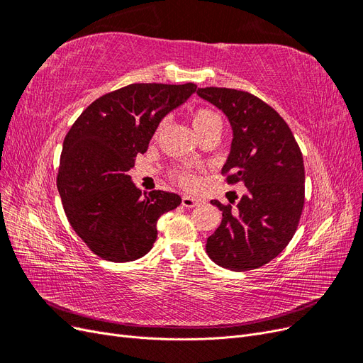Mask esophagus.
I'll use <instances>...</instances> for the list:
<instances>
[{
    "instance_id": "1",
    "label": "esophagus",
    "mask_w": 363,
    "mask_h": 363,
    "mask_svg": "<svg viewBox=\"0 0 363 363\" xmlns=\"http://www.w3.org/2000/svg\"><path fill=\"white\" fill-rule=\"evenodd\" d=\"M203 201L200 199H195V196H191V195H183L182 199V204L186 207V208H191V207H195L201 204Z\"/></svg>"
}]
</instances>
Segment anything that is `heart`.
<instances>
[{"mask_svg": "<svg viewBox=\"0 0 363 363\" xmlns=\"http://www.w3.org/2000/svg\"><path fill=\"white\" fill-rule=\"evenodd\" d=\"M192 121V127L195 130L196 136L204 133L207 130H219L221 131L223 128V119L219 116L215 111L212 108H206V107H200L196 108V111L192 112L191 116ZM164 127V121L157 125V131L156 133L159 135L160 130ZM174 179L177 180L179 183H182L183 186H188V188H192V186H196L199 183V177L191 171H186V169H177L174 172Z\"/></svg>", "mask_w": 363, "mask_h": 363, "instance_id": "1", "label": "heart"}]
</instances>
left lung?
I'll use <instances>...</instances> for the list:
<instances>
[{
  "instance_id": "1",
  "label": "left lung",
  "mask_w": 363,
  "mask_h": 363,
  "mask_svg": "<svg viewBox=\"0 0 363 363\" xmlns=\"http://www.w3.org/2000/svg\"><path fill=\"white\" fill-rule=\"evenodd\" d=\"M203 100L228 118L232 148L223 167L228 184L242 183L238 201L211 203L223 212L221 224L207 238L206 251L216 265L250 271L286 248L304 206V163L289 125L260 98L227 87H200Z\"/></svg>"
}]
</instances>
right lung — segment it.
Returning <instances> with one entry per match:
<instances>
[{
    "label": "right lung",
    "instance_id": "1",
    "mask_svg": "<svg viewBox=\"0 0 363 363\" xmlns=\"http://www.w3.org/2000/svg\"><path fill=\"white\" fill-rule=\"evenodd\" d=\"M195 91L194 83L128 84L87 106L65 136L57 189L71 227L94 255L111 262L145 256L157 219L180 206L177 194H142L128 171L160 121Z\"/></svg>",
    "mask_w": 363,
    "mask_h": 363
}]
</instances>
